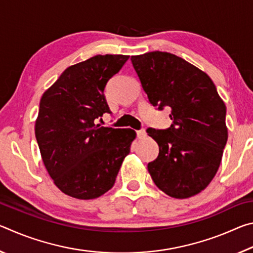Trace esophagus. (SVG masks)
<instances>
[{
  "label": "esophagus",
  "instance_id": "esophagus-1",
  "mask_svg": "<svg viewBox=\"0 0 253 253\" xmlns=\"http://www.w3.org/2000/svg\"><path fill=\"white\" fill-rule=\"evenodd\" d=\"M136 132H137V137H138V138H139V139H140V138H144V137H145V136H146V131H145L144 129L137 130Z\"/></svg>",
  "mask_w": 253,
  "mask_h": 253
}]
</instances>
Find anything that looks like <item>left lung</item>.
I'll return each mask as SVG.
<instances>
[{
    "label": "left lung",
    "instance_id": "8db88e82",
    "mask_svg": "<svg viewBox=\"0 0 253 253\" xmlns=\"http://www.w3.org/2000/svg\"><path fill=\"white\" fill-rule=\"evenodd\" d=\"M148 100L170 109L168 129L148 128L160 153L147 169L170 198L187 199L207 187L228 140L226 107L211 78L177 55L153 51L130 58Z\"/></svg>",
    "mask_w": 253,
    "mask_h": 253
}]
</instances>
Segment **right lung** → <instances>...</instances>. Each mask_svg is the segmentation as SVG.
Returning <instances> with one entry per match:
<instances>
[{
  "instance_id": "obj_1",
  "label": "right lung",
  "mask_w": 253,
  "mask_h": 253,
  "mask_svg": "<svg viewBox=\"0 0 253 253\" xmlns=\"http://www.w3.org/2000/svg\"><path fill=\"white\" fill-rule=\"evenodd\" d=\"M128 58L98 54L70 66L41 97L34 130L42 161L55 186L71 198L108 192L136 138L130 128L96 124L110 113L106 84Z\"/></svg>"
}]
</instances>
